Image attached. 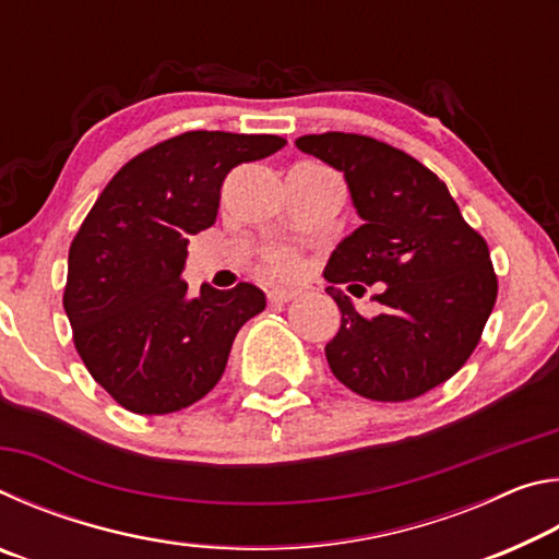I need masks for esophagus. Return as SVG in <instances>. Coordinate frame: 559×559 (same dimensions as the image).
I'll use <instances>...</instances> for the list:
<instances>
[{
	"mask_svg": "<svg viewBox=\"0 0 559 559\" xmlns=\"http://www.w3.org/2000/svg\"><path fill=\"white\" fill-rule=\"evenodd\" d=\"M296 296H298L296 290L273 288V290H269V306H271V308H281V306H286V302H290Z\"/></svg>",
	"mask_w": 559,
	"mask_h": 559,
	"instance_id": "34e87169",
	"label": "esophagus"
}]
</instances>
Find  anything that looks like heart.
I'll list each match as a JSON object with an SVG mask.
<instances>
[{
  "instance_id": "obj_1",
  "label": "heart",
  "mask_w": 559,
  "mask_h": 559,
  "mask_svg": "<svg viewBox=\"0 0 559 559\" xmlns=\"http://www.w3.org/2000/svg\"><path fill=\"white\" fill-rule=\"evenodd\" d=\"M263 266L271 273V276L288 278L298 271V253L293 249H271L266 257H263Z\"/></svg>"
}]
</instances>
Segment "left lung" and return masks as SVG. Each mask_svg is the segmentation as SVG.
I'll return each mask as SVG.
<instances>
[{
	"label": "left lung",
	"instance_id": "left-lung-1",
	"mask_svg": "<svg viewBox=\"0 0 559 559\" xmlns=\"http://www.w3.org/2000/svg\"><path fill=\"white\" fill-rule=\"evenodd\" d=\"M345 175L362 226L323 271L343 320L325 345L333 374L374 402H406L456 374L496 306L498 276L484 236L466 224L447 185L382 140L323 132L296 140ZM378 283L383 313L359 317L336 286Z\"/></svg>",
	"mask_w": 559,
	"mask_h": 559
}]
</instances>
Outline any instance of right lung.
Wrapping results in <instances>:
<instances>
[{
  "mask_svg": "<svg viewBox=\"0 0 559 559\" xmlns=\"http://www.w3.org/2000/svg\"><path fill=\"white\" fill-rule=\"evenodd\" d=\"M286 145L278 135L189 130L122 165L69 249L63 308L93 380L135 414H173L222 380L239 328L266 308L251 283L182 278L187 241L216 222L236 165Z\"/></svg>",
  "mask_w": 559,
  "mask_h": 559,
  "instance_id": "1",
  "label": "right lung"
}]
</instances>
